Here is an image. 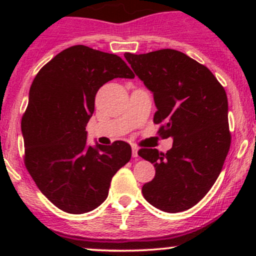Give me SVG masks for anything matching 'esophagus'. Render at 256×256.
Listing matches in <instances>:
<instances>
[{"instance_id": "esophagus-1", "label": "esophagus", "mask_w": 256, "mask_h": 256, "mask_svg": "<svg viewBox=\"0 0 256 256\" xmlns=\"http://www.w3.org/2000/svg\"><path fill=\"white\" fill-rule=\"evenodd\" d=\"M132 158H138V148L132 146Z\"/></svg>"}]
</instances>
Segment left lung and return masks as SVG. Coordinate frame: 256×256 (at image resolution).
Wrapping results in <instances>:
<instances>
[{"instance_id":"left-lung-1","label":"left lung","mask_w":256,"mask_h":256,"mask_svg":"<svg viewBox=\"0 0 256 256\" xmlns=\"http://www.w3.org/2000/svg\"><path fill=\"white\" fill-rule=\"evenodd\" d=\"M124 56L154 95L158 134L173 138L166 154L138 150L155 167V177L143 185L142 194L164 212H183L210 192L228 156L231 134L225 89L207 67L174 49Z\"/></svg>"}]
</instances>
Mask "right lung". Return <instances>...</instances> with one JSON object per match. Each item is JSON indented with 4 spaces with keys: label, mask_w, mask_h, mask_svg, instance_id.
<instances>
[{
    "label": "right lung",
    "mask_w": 256,
    "mask_h": 256,
    "mask_svg": "<svg viewBox=\"0 0 256 256\" xmlns=\"http://www.w3.org/2000/svg\"><path fill=\"white\" fill-rule=\"evenodd\" d=\"M114 78L134 74L118 55L73 46L44 64L31 84L22 119L25 166L43 195L66 213L98 208L113 176L131 158L122 140L86 142L96 94Z\"/></svg>",
    "instance_id": "right-lung-1"
}]
</instances>
